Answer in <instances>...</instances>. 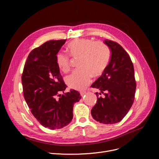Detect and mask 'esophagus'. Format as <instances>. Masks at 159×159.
<instances>
[{
	"label": "esophagus",
	"instance_id": "obj_1",
	"mask_svg": "<svg viewBox=\"0 0 159 159\" xmlns=\"http://www.w3.org/2000/svg\"><path fill=\"white\" fill-rule=\"evenodd\" d=\"M86 93V91H80V95L81 96H84Z\"/></svg>",
	"mask_w": 159,
	"mask_h": 159
}]
</instances>
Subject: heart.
<instances>
[{"mask_svg":"<svg viewBox=\"0 0 159 159\" xmlns=\"http://www.w3.org/2000/svg\"><path fill=\"white\" fill-rule=\"evenodd\" d=\"M70 56L80 58L79 70L66 78V82L70 88L81 90L88 86L91 77H99L107 68L109 60V50L107 45L101 41L78 38L72 41L67 48ZM58 68L64 73L71 70L70 57L63 52H58L56 57Z\"/></svg>","mask_w":159,"mask_h":159,"instance_id":"b5f03b06","label":"heart"}]
</instances>
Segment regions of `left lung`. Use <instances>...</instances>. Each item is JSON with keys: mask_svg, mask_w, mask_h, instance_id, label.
I'll use <instances>...</instances> for the list:
<instances>
[{"mask_svg": "<svg viewBox=\"0 0 159 159\" xmlns=\"http://www.w3.org/2000/svg\"><path fill=\"white\" fill-rule=\"evenodd\" d=\"M104 42L111 52L110 61L102 76L91 87L99 89L104 97H100L95 93L97 103L91 113L101 123L114 124L121 121L131 109L136 81L133 62L127 52L114 41L105 40Z\"/></svg>", "mask_w": 159, "mask_h": 159, "instance_id": "obj_1", "label": "left lung"}]
</instances>
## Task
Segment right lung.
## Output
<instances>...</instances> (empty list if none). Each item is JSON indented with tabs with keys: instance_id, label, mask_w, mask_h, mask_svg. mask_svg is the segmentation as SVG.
Listing matches in <instances>:
<instances>
[{
	"instance_id": "obj_1",
	"label": "right lung",
	"mask_w": 159,
	"mask_h": 159,
	"mask_svg": "<svg viewBox=\"0 0 159 159\" xmlns=\"http://www.w3.org/2000/svg\"><path fill=\"white\" fill-rule=\"evenodd\" d=\"M66 41L50 40L32 50L22 75L24 97L31 113L42 126L52 130L68 125L73 119L74 104L81 98L74 89L64 93L67 85L56 62Z\"/></svg>"
}]
</instances>
